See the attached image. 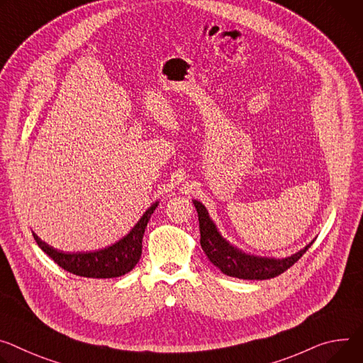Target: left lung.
Wrapping results in <instances>:
<instances>
[{"instance_id": "8db88e82", "label": "left lung", "mask_w": 363, "mask_h": 363, "mask_svg": "<svg viewBox=\"0 0 363 363\" xmlns=\"http://www.w3.org/2000/svg\"><path fill=\"white\" fill-rule=\"evenodd\" d=\"M194 207L199 213L200 221V233H201V247L213 265H216L223 274L239 278V279H271L298 260L313 245L308 243L304 249L286 257H268V256H256L240 250L233 246L228 240H225L216 223L211 220L207 208L203 203L194 200Z\"/></svg>"}]
</instances>
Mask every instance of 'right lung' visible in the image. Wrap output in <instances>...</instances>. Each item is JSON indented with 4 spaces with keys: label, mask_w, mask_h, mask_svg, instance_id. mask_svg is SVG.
<instances>
[{
    "label": "right lung",
    "mask_w": 363,
    "mask_h": 363,
    "mask_svg": "<svg viewBox=\"0 0 363 363\" xmlns=\"http://www.w3.org/2000/svg\"><path fill=\"white\" fill-rule=\"evenodd\" d=\"M157 204V201L153 203L123 239L100 250L63 252L45 243L36 233H33V238L39 247L65 271L84 278H117L128 274L139 262L145 228Z\"/></svg>",
    "instance_id": "1"
}]
</instances>
